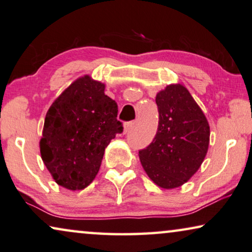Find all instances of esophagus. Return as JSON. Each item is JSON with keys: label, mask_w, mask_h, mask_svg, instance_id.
Masks as SVG:
<instances>
[{"label": "esophagus", "mask_w": 252, "mask_h": 252, "mask_svg": "<svg viewBox=\"0 0 252 252\" xmlns=\"http://www.w3.org/2000/svg\"><path fill=\"white\" fill-rule=\"evenodd\" d=\"M134 122H128V123H125L124 124V134H127L129 132L130 129L133 128V126H134Z\"/></svg>", "instance_id": "esophagus-1"}]
</instances>
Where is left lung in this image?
Masks as SVG:
<instances>
[{"label": "left lung", "mask_w": 252, "mask_h": 252, "mask_svg": "<svg viewBox=\"0 0 252 252\" xmlns=\"http://www.w3.org/2000/svg\"><path fill=\"white\" fill-rule=\"evenodd\" d=\"M158 130L149 147L138 151L153 183L182 187L201 166L209 147L210 128L201 108L182 84H170L156 96Z\"/></svg>", "instance_id": "left-lung-1"}]
</instances>
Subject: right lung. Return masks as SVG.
<instances>
[{
  "mask_svg": "<svg viewBox=\"0 0 252 252\" xmlns=\"http://www.w3.org/2000/svg\"><path fill=\"white\" fill-rule=\"evenodd\" d=\"M105 85L89 75L71 83L46 112L39 150L43 162L61 187L83 189L99 173L104 150L123 132L118 105Z\"/></svg>",
  "mask_w": 252,
  "mask_h": 252,
  "instance_id": "add662e5",
  "label": "right lung"
}]
</instances>
